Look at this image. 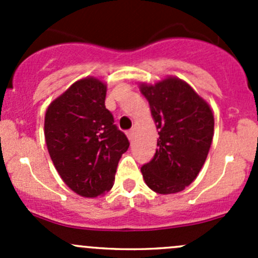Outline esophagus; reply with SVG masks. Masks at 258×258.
Segmentation results:
<instances>
[{
    "label": "esophagus",
    "mask_w": 258,
    "mask_h": 258,
    "mask_svg": "<svg viewBox=\"0 0 258 258\" xmlns=\"http://www.w3.org/2000/svg\"><path fill=\"white\" fill-rule=\"evenodd\" d=\"M126 135H127V137H128L130 141L132 142V140H134V136H135V130H130V131L126 132Z\"/></svg>",
    "instance_id": "esophagus-1"
}]
</instances>
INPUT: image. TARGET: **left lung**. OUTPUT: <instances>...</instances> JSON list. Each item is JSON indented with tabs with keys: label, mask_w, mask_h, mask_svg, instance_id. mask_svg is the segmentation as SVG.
<instances>
[{
	"label": "left lung",
	"mask_w": 258,
	"mask_h": 258,
	"mask_svg": "<svg viewBox=\"0 0 258 258\" xmlns=\"http://www.w3.org/2000/svg\"><path fill=\"white\" fill-rule=\"evenodd\" d=\"M158 131L156 153L141 167L152 191L177 194L195 181L212 144L210 105L183 80L168 76L155 85L140 83Z\"/></svg>",
	"instance_id": "1"
}]
</instances>
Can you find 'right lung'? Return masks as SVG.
Listing matches in <instances>:
<instances>
[{
	"mask_svg": "<svg viewBox=\"0 0 258 258\" xmlns=\"http://www.w3.org/2000/svg\"><path fill=\"white\" fill-rule=\"evenodd\" d=\"M107 85L96 77L72 83L46 110L45 140L62 181L82 197L105 195L128 148L105 106Z\"/></svg>",
	"mask_w": 258,
	"mask_h": 258,
	"instance_id": "right-lung-1",
	"label": "right lung"
}]
</instances>
